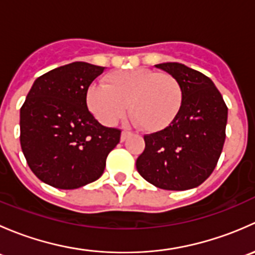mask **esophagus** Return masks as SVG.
Instances as JSON below:
<instances>
[{
	"instance_id": "1",
	"label": "esophagus",
	"mask_w": 255,
	"mask_h": 255,
	"mask_svg": "<svg viewBox=\"0 0 255 255\" xmlns=\"http://www.w3.org/2000/svg\"><path fill=\"white\" fill-rule=\"evenodd\" d=\"M128 135H129V132H127V130H123L122 135H121V140H122V142H125V140L128 138Z\"/></svg>"
}]
</instances>
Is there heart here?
<instances>
[{
  "label": "heart",
  "instance_id": "1",
  "mask_svg": "<svg viewBox=\"0 0 255 255\" xmlns=\"http://www.w3.org/2000/svg\"><path fill=\"white\" fill-rule=\"evenodd\" d=\"M107 84L92 82L86 92L90 112L105 126H113L128 111L146 132H160L173 123L180 111L182 90L170 74L144 68L117 70Z\"/></svg>",
  "mask_w": 255,
  "mask_h": 255
}]
</instances>
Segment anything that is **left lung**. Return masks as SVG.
I'll return each mask as SVG.
<instances>
[{
    "mask_svg": "<svg viewBox=\"0 0 255 255\" xmlns=\"http://www.w3.org/2000/svg\"><path fill=\"white\" fill-rule=\"evenodd\" d=\"M174 76L182 90L175 120L160 132L144 135L138 173L154 186L182 191L212 174L226 139L228 109L212 80L180 63L155 65Z\"/></svg>",
    "mask_w": 255,
    "mask_h": 255,
    "instance_id": "8db88e82",
    "label": "left lung"
}]
</instances>
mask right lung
<instances>
[{
    "instance_id": "add662e5",
    "label": "right lung",
    "mask_w": 255,
    "mask_h": 255,
    "mask_svg": "<svg viewBox=\"0 0 255 255\" xmlns=\"http://www.w3.org/2000/svg\"><path fill=\"white\" fill-rule=\"evenodd\" d=\"M104 66L75 61L53 69L33 84L20 109V146L30 170L56 189L73 190L104 174L121 130L87 110L86 92Z\"/></svg>"
}]
</instances>
